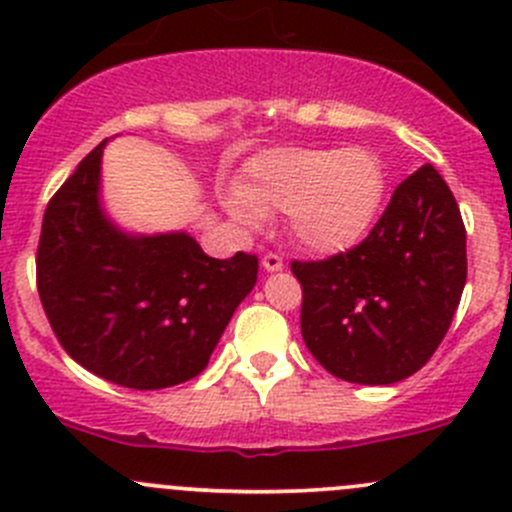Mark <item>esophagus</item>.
Wrapping results in <instances>:
<instances>
[{"instance_id": "34e87169", "label": "esophagus", "mask_w": 512, "mask_h": 512, "mask_svg": "<svg viewBox=\"0 0 512 512\" xmlns=\"http://www.w3.org/2000/svg\"><path fill=\"white\" fill-rule=\"evenodd\" d=\"M282 267H285V262H282V257L275 255V252H267V255L262 257V270L265 272H280Z\"/></svg>"}]
</instances>
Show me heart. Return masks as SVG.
<instances>
[{
  "instance_id": "obj_1",
  "label": "heart",
  "mask_w": 512,
  "mask_h": 512,
  "mask_svg": "<svg viewBox=\"0 0 512 512\" xmlns=\"http://www.w3.org/2000/svg\"><path fill=\"white\" fill-rule=\"evenodd\" d=\"M384 188V165L369 148H275L247 165L240 195L225 205L247 230H257L265 215L285 213L299 247L337 255L369 232Z\"/></svg>"
}]
</instances>
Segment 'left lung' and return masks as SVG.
<instances>
[{
    "label": "left lung",
    "mask_w": 512,
    "mask_h": 512,
    "mask_svg": "<svg viewBox=\"0 0 512 512\" xmlns=\"http://www.w3.org/2000/svg\"><path fill=\"white\" fill-rule=\"evenodd\" d=\"M302 337L337 379L386 386L416 374L446 337L466 287V227L431 163L396 185L374 230L347 252L292 262Z\"/></svg>",
    "instance_id": "1"
}]
</instances>
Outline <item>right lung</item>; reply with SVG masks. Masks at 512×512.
<instances>
[{
	"instance_id": "1",
	"label": "right lung",
	"mask_w": 512,
	"mask_h": 512,
	"mask_svg": "<svg viewBox=\"0 0 512 512\" xmlns=\"http://www.w3.org/2000/svg\"><path fill=\"white\" fill-rule=\"evenodd\" d=\"M96 146L49 200L36 287L66 354L138 391L193 379L208 366L237 304L257 282V257L215 260L188 232L131 235L101 208Z\"/></svg>"
}]
</instances>
